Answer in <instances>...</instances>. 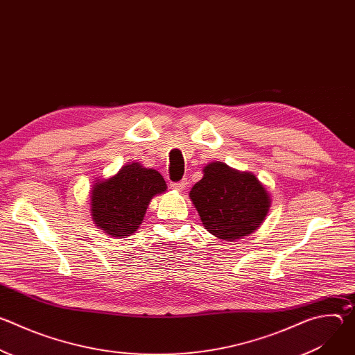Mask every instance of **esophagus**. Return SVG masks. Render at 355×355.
Masks as SVG:
<instances>
[{"mask_svg":"<svg viewBox=\"0 0 355 355\" xmlns=\"http://www.w3.org/2000/svg\"><path fill=\"white\" fill-rule=\"evenodd\" d=\"M187 184H188V182H187V180L184 178V180H181V181H178V182H171L170 187H171L173 189H175V191H182V189L187 187Z\"/></svg>","mask_w":355,"mask_h":355,"instance_id":"34e87169","label":"esophagus"}]
</instances>
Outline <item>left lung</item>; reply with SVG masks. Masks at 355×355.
<instances>
[{"label":"left lung","instance_id":"8db88e82","mask_svg":"<svg viewBox=\"0 0 355 355\" xmlns=\"http://www.w3.org/2000/svg\"><path fill=\"white\" fill-rule=\"evenodd\" d=\"M189 198L209 233L233 241L254 232L264 220L270 196L251 173H239L223 163L204 168Z\"/></svg>","mask_w":355,"mask_h":355}]
</instances>
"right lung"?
Masks as SVG:
<instances>
[{"label": "right lung", "instance_id": "obj_1", "mask_svg": "<svg viewBox=\"0 0 355 355\" xmlns=\"http://www.w3.org/2000/svg\"><path fill=\"white\" fill-rule=\"evenodd\" d=\"M166 188L164 178L156 170L128 164L115 177L94 185L92 219L114 237L129 236L140 226L150 199Z\"/></svg>", "mask_w": 355, "mask_h": 355}]
</instances>
